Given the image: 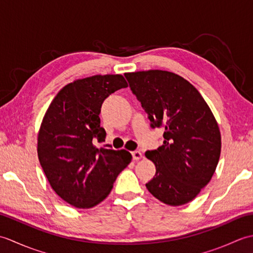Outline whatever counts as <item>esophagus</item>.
Here are the masks:
<instances>
[{
  "instance_id": "esophagus-1",
  "label": "esophagus",
  "mask_w": 253,
  "mask_h": 253,
  "mask_svg": "<svg viewBox=\"0 0 253 253\" xmlns=\"http://www.w3.org/2000/svg\"><path fill=\"white\" fill-rule=\"evenodd\" d=\"M131 154H132L133 161H139L140 159H142V153L140 151H133Z\"/></svg>"
}]
</instances>
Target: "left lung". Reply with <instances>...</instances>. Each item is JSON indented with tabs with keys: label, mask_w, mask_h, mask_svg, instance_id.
<instances>
[{
	"label": "left lung",
	"mask_w": 253,
	"mask_h": 253,
	"mask_svg": "<svg viewBox=\"0 0 253 253\" xmlns=\"http://www.w3.org/2000/svg\"><path fill=\"white\" fill-rule=\"evenodd\" d=\"M125 77L151 127L165 130L162 146L146 152L157 169L147 189L169 206L192 201L211 180L221 155V132L212 111L179 75L151 69Z\"/></svg>",
	"instance_id": "obj_1"
}]
</instances>
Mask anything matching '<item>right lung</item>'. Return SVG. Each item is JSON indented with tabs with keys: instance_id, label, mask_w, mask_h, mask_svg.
Here are the masks:
<instances>
[{
	"instance_id": "obj_1",
	"label": "right lung",
	"mask_w": 253,
	"mask_h": 253,
	"mask_svg": "<svg viewBox=\"0 0 253 253\" xmlns=\"http://www.w3.org/2000/svg\"><path fill=\"white\" fill-rule=\"evenodd\" d=\"M127 85L122 75L75 80L60 90L42 120L38 158L52 189L75 208L89 209L103 201L131 162L126 150L94 146L106 136L100 127L102 103Z\"/></svg>"
}]
</instances>
